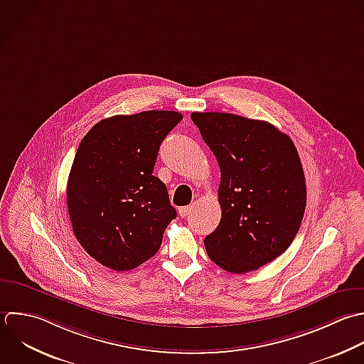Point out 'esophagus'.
Instances as JSON below:
<instances>
[{
    "label": "esophagus",
    "mask_w": 364,
    "mask_h": 364,
    "mask_svg": "<svg viewBox=\"0 0 364 364\" xmlns=\"http://www.w3.org/2000/svg\"><path fill=\"white\" fill-rule=\"evenodd\" d=\"M190 213H191V205H186V207H180L178 208V214H180L181 218L187 217Z\"/></svg>",
    "instance_id": "34e87169"
}]
</instances>
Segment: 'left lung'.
<instances>
[{
	"label": "left lung",
	"instance_id": "1",
	"mask_svg": "<svg viewBox=\"0 0 364 364\" xmlns=\"http://www.w3.org/2000/svg\"><path fill=\"white\" fill-rule=\"evenodd\" d=\"M191 120L221 171V221L205 237V251L224 271H257L284 254L301 228L306 186L298 150L264 120L218 112H193Z\"/></svg>",
	"mask_w": 364,
	"mask_h": 364
}]
</instances>
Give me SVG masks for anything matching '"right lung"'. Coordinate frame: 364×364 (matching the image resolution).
Returning <instances> with one entry per match:
<instances>
[{
	"instance_id": "add662e5",
	"label": "right lung",
	"mask_w": 364,
	"mask_h": 364,
	"mask_svg": "<svg viewBox=\"0 0 364 364\" xmlns=\"http://www.w3.org/2000/svg\"><path fill=\"white\" fill-rule=\"evenodd\" d=\"M181 119L173 110L117 114L82 139L68 178V213L76 240L99 264L129 271L160 250L177 213L153 170Z\"/></svg>"
}]
</instances>
